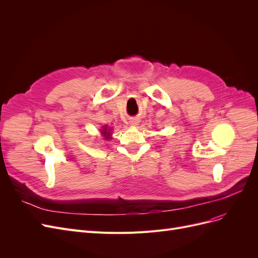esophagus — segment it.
<instances>
[{"label": "esophagus", "mask_w": 258, "mask_h": 258, "mask_svg": "<svg viewBox=\"0 0 258 258\" xmlns=\"http://www.w3.org/2000/svg\"><path fill=\"white\" fill-rule=\"evenodd\" d=\"M138 123H139L138 119H131V121H130V124H132V126H137Z\"/></svg>", "instance_id": "1"}]
</instances>
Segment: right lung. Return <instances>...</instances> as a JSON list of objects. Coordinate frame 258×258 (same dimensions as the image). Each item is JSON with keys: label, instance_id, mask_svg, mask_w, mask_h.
<instances>
[{"label": "right lung", "instance_id": "1", "mask_svg": "<svg viewBox=\"0 0 258 258\" xmlns=\"http://www.w3.org/2000/svg\"><path fill=\"white\" fill-rule=\"evenodd\" d=\"M108 131H110V130H108ZM102 135L105 137V139H107L108 136H110V134H108V132L106 131V128H104V129L102 130Z\"/></svg>", "mask_w": 258, "mask_h": 258}]
</instances>
